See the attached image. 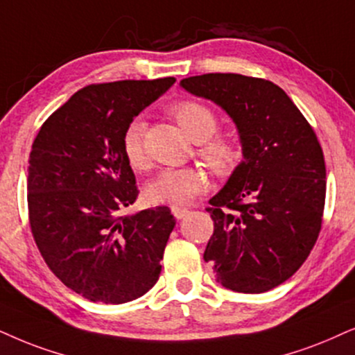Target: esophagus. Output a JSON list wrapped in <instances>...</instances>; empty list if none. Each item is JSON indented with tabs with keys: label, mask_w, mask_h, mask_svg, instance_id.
Instances as JSON below:
<instances>
[{
	"label": "esophagus",
	"mask_w": 355,
	"mask_h": 355,
	"mask_svg": "<svg viewBox=\"0 0 355 355\" xmlns=\"http://www.w3.org/2000/svg\"><path fill=\"white\" fill-rule=\"evenodd\" d=\"M172 213L177 219H183L188 214V209L187 208H172Z\"/></svg>",
	"instance_id": "esophagus-1"
}]
</instances>
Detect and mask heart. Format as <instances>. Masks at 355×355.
Wrapping results in <instances>:
<instances>
[{"label":"heart","mask_w":355,"mask_h":355,"mask_svg":"<svg viewBox=\"0 0 355 355\" xmlns=\"http://www.w3.org/2000/svg\"><path fill=\"white\" fill-rule=\"evenodd\" d=\"M172 116L195 142H201L200 154L219 173L230 172L237 159L236 146L227 137L213 136L218 128L216 116L208 106L185 100L172 107ZM144 121L134 119L123 134V152L132 168L147 167L144 147ZM208 188V177L198 167L167 168L147 185L146 196L150 203L178 208L191 203Z\"/></svg>","instance_id":"heart-1"}]
</instances>
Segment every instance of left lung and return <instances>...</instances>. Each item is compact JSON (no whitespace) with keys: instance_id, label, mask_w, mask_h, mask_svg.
Here are the masks:
<instances>
[{"instance_id":"1","label":"left lung","mask_w":355,"mask_h":355,"mask_svg":"<svg viewBox=\"0 0 355 355\" xmlns=\"http://www.w3.org/2000/svg\"><path fill=\"white\" fill-rule=\"evenodd\" d=\"M180 87L226 111L244 157L206 208L214 231L205 262L232 291L275 288L302 267L321 230L326 165L316 134L268 80L206 73Z\"/></svg>"}]
</instances>
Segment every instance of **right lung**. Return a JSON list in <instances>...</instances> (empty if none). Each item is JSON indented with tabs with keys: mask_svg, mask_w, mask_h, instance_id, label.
Wrapping results in <instances>:
<instances>
[{
	"mask_svg": "<svg viewBox=\"0 0 355 355\" xmlns=\"http://www.w3.org/2000/svg\"><path fill=\"white\" fill-rule=\"evenodd\" d=\"M173 83L167 77L85 87L49 116L33 144L34 241L62 284L89 302H132L159 280L175 218L167 206L119 216L139 195L123 134Z\"/></svg>",
	"mask_w": 355,
	"mask_h": 355,
	"instance_id": "right-lung-1",
	"label": "right lung"
}]
</instances>
